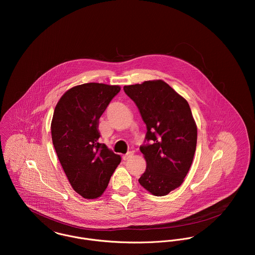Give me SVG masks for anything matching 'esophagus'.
Instances as JSON below:
<instances>
[{
	"instance_id": "esophagus-1",
	"label": "esophagus",
	"mask_w": 255,
	"mask_h": 255,
	"mask_svg": "<svg viewBox=\"0 0 255 255\" xmlns=\"http://www.w3.org/2000/svg\"><path fill=\"white\" fill-rule=\"evenodd\" d=\"M132 156H133V152H132V151H129V152H128L127 154H125V155L123 156V159H124L125 161H127V160L130 159Z\"/></svg>"
}]
</instances>
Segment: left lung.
<instances>
[{"instance_id":"left-lung-1","label":"left lung","mask_w":255,"mask_h":255,"mask_svg":"<svg viewBox=\"0 0 255 255\" xmlns=\"http://www.w3.org/2000/svg\"><path fill=\"white\" fill-rule=\"evenodd\" d=\"M135 103L147 132L140 151L146 170L138 182L150 193L164 196L179 187L191 166L197 128L187 101L163 80L124 86Z\"/></svg>"}]
</instances>
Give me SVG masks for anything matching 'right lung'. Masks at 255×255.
<instances>
[{
  "mask_svg": "<svg viewBox=\"0 0 255 255\" xmlns=\"http://www.w3.org/2000/svg\"><path fill=\"white\" fill-rule=\"evenodd\" d=\"M119 85L84 83L69 89L54 111L52 141L74 191L87 199L102 195L121 156L99 142V119Z\"/></svg>",
  "mask_w": 255,
  "mask_h": 255,
  "instance_id": "right-lung-1",
  "label": "right lung"
}]
</instances>
